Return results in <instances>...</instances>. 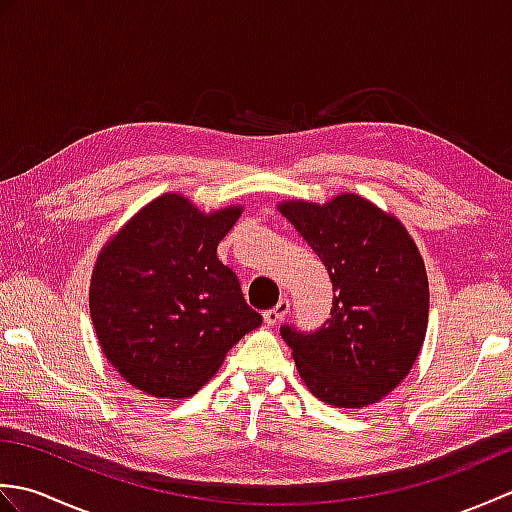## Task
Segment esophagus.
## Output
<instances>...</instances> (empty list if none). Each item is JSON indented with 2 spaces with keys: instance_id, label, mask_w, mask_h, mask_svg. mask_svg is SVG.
Masks as SVG:
<instances>
[{
  "instance_id": "esophagus-1",
  "label": "esophagus",
  "mask_w": 512,
  "mask_h": 512,
  "mask_svg": "<svg viewBox=\"0 0 512 512\" xmlns=\"http://www.w3.org/2000/svg\"><path fill=\"white\" fill-rule=\"evenodd\" d=\"M288 312H290V301L281 299L275 308H270V310L264 312V321H266V325H277V323L284 321Z\"/></svg>"
}]
</instances>
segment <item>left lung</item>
I'll list each match as a JSON object with an SVG mask.
<instances>
[{
	"mask_svg": "<svg viewBox=\"0 0 512 512\" xmlns=\"http://www.w3.org/2000/svg\"><path fill=\"white\" fill-rule=\"evenodd\" d=\"M328 268L336 297L317 332L284 325L281 336L306 387L341 409H361L391 394L411 372L429 323L422 255L396 215L356 193L325 204L279 202Z\"/></svg>",
	"mask_w": 512,
	"mask_h": 512,
	"instance_id": "left-lung-1",
	"label": "left lung"
}]
</instances>
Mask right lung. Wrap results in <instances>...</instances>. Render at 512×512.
Masks as SVG:
<instances>
[{
  "mask_svg": "<svg viewBox=\"0 0 512 512\" xmlns=\"http://www.w3.org/2000/svg\"><path fill=\"white\" fill-rule=\"evenodd\" d=\"M239 215V204L204 213L180 193H162L101 248L90 281L94 332L132 387L189 398L262 325L233 270L217 259Z\"/></svg>",
  "mask_w": 512,
  "mask_h": 512,
  "instance_id": "1",
  "label": "right lung"
}]
</instances>
